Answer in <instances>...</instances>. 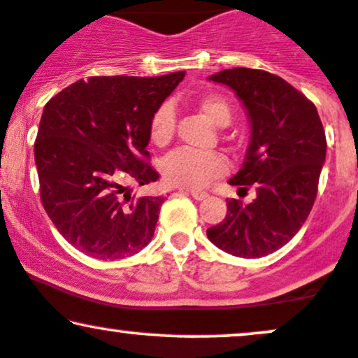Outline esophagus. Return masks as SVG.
Here are the masks:
<instances>
[{"label": "esophagus", "mask_w": 358, "mask_h": 358, "mask_svg": "<svg viewBox=\"0 0 358 358\" xmlns=\"http://www.w3.org/2000/svg\"><path fill=\"white\" fill-rule=\"evenodd\" d=\"M189 194H191L196 201H202V199H206V197H209V194L204 191H189Z\"/></svg>", "instance_id": "esophagus-1"}]
</instances>
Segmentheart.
<instances>
[{
	"label": "heart",
	"mask_w": 358,
	"mask_h": 358,
	"mask_svg": "<svg viewBox=\"0 0 358 358\" xmlns=\"http://www.w3.org/2000/svg\"><path fill=\"white\" fill-rule=\"evenodd\" d=\"M197 109L215 126H227L232 119V106L219 94H206L197 101ZM176 132V116L169 106H161L149 119V139L157 148L171 144ZM162 176L171 186L202 189L227 174V159L219 152H196L179 149L171 152L161 166Z\"/></svg>",
	"instance_id": "obj_1"
}]
</instances>
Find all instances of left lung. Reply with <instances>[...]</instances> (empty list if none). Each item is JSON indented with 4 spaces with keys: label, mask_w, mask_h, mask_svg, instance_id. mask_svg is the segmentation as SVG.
Returning a JSON list of instances; mask_svg holds the SVG:
<instances>
[{
    "label": "left lung",
    "mask_w": 358,
    "mask_h": 358,
    "mask_svg": "<svg viewBox=\"0 0 358 358\" xmlns=\"http://www.w3.org/2000/svg\"><path fill=\"white\" fill-rule=\"evenodd\" d=\"M210 79L236 91L250 116L244 164L229 180L255 199H227L222 222L207 229L209 241L236 255L257 259L275 252L303 226L314 206L327 139L315 104L277 74L234 68Z\"/></svg>",
    "instance_id": "8db88e82"
}]
</instances>
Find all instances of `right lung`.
<instances>
[{
	"mask_svg": "<svg viewBox=\"0 0 358 358\" xmlns=\"http://www.w3.org/2000/svg\"><path fill=\"white\" fill-rule=\"evenodd\" d=\"M184 76H92L44 106L39 197L61 236L90 257L124 259L151 242L166 197L132 196L127 184L159 180L145 149L149 119Z\"/></svg>",
	"mask_w": 358,
	"mask_h": 358,
	"instance_id": "1",
	"label": "right lung"
}]
</instances>
